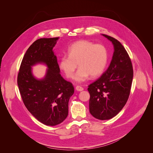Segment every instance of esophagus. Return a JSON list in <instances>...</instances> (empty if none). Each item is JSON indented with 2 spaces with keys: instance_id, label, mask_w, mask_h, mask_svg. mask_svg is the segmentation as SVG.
Instances as JSON below:
<instances>
[{
  "instance_id": "1",
  "label": "esophagus",
  "mask_w": 153,
  "mask_h": 153,
  "mask_svg": "<svg viewBox=\"0 0 153 153\" xmlns=\"http://www.w3.org/2000/svg\"><path fill=\"white\" fill-rule=\"evenodd\" d=\"M75 89H76V91H83L84 90V88H83L82 87H80V86H76V87H75Z\"/></svg>"
}]
</instances>
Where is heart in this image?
<instances>
[{
	"label": "heart",
	"mask_w": 153,
	"mask_h": 153,
	"mask_svg": "<svg viewBox=\"0 0 153 153\" xmlns=\"http://www.w3.org/2000/svg\"><path fill=\"white\" fill-rule=\"evenodd\" d=\"M59 60V68L67 78L72 79L75 75L77 82L85 80L90 75L92 78L100 76L104 71L108 62V52L101 44H94L88 40L78 41L71 45Z\"/></svg>",
	"instance_id": "b5f03b06"
}]
</instances>
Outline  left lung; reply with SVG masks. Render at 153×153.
<instances>
[{"instance_id":"obj_1","label":"left lung","mask_w":153,"mask_h":153,"mask_svg":"<svg viewBox=\"0 0 153 153\" xmlns=\"http://www.w3.org/2000/svg\"><path fill=\"white\" fill-rule=\"evenodd\" d=\"M112 41L114 52L108 69L89 85V112L94 117L108 120L115 117L126 105L133 80L131 59L118 40L103 34Z\"/></svg>"}]
</instances>
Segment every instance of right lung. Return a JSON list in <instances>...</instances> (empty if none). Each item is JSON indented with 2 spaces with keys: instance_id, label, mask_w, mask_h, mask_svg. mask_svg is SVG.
Segmentation results:
<instances>
[{
  "instance_id": "obj_1",
  "label": "right lung",
  "mask_w": 153,
  "mask_h": 153,
  "mask_svg": "<svg viewBox=\"0 0 153 153\" xmlns=\"http://www.w3.org/2000/svg\"><path fill=\"white\" fill-rule=\"evenodd\" d=\"M59 38H41L27 50L18 74L17 83L25 107L39 122L55 126L68 115V102L74 93L71 82L60 74L57 57L53 48ZM43 62L49 69L45 77L37 80L31 74V66Z\"/></svg>"
}]
</instances>
